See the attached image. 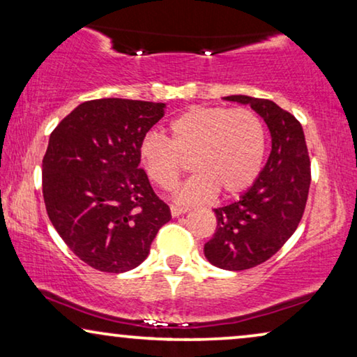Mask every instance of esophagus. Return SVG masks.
Instances as JSON below:
<instances>
[{"label": "esophagus", "instance_id": "esophagus-1", "mask_svg": "<svg viewBox=\"0 0 357 357\" xmlns=\"http://www.w3.org/2000/svg\"><path fill=\"white\" fill-rule=\"evenodd\" d=\"M170 213H172L174 218L182 216V214L187 213V208H178V206H170Z\"/></svg>", "mask_w": 357, "mask_h": 357}]
</instances>
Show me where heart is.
<instances>
[{
    "mask_svg": "<svg viewBox=\"0 0 357 357\" xmlns=\"http://www.w3.org/2000/svg\"><path fill=\"white\" fill-rule=\"evenodd\" d=\"M169 139L148 135L138 149L139 164L159 188L172 190L192 159L195 174L175 193L183 204L203 203L218 192L232 197L247 190L261 169L266 128L247 107H190L169 123Z\"/></svg>",
    "mask_w": 357,
    "mask_h": 357,
    "instance_id": "obj_1",
    "label": "heart"
}]
</instances>
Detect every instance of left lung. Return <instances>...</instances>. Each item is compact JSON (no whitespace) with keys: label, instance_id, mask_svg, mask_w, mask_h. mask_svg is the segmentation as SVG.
<instances>
[{"label":"left lung","instance_id":"1","mask_svg":"<svg viewBox=\"0 0 357 357\" xmlns=\"http://www.w3.org/2000/svg\"><path fill=\"white\" fill-rule=\"evenodd\" d=\"M250 105L265 120L271 153L250 188L237 202L214 209L218 226L204 257L229 271L248 270L271 258L299 226L310 187V159L302 125L273 100L227 96Z\"/></svg>","mask_w":357,"mask_h":357}]
</instances>
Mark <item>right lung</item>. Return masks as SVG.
<instances>
[{"instance_id": "1", "label": "right lung", "mask_w": 357, "mask_h": 357, "mask_svg": "<svg viewBox=\"0 0 357 357\" xmlns=\"http://www.w3.org/2000/svg\"><path fill=\"white\" fill-rule=\"evenodd\" d=\"M164 110L159 102L87 100L52 131L42 160L48 218L71 252L96 270L125 273L141 265L172 218L138 158Z\"/></svg>"}]
</instances>
